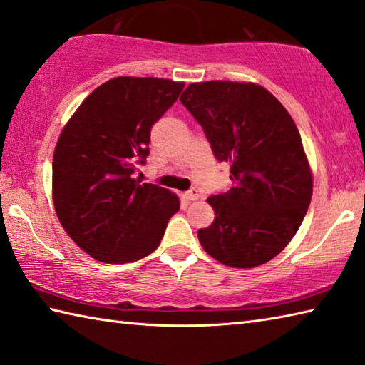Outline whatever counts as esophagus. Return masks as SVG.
<instances>
[{
    "label": "esophagus",
    "instance_id": "obj_1",
    "mask_svg": "<svg viewBox=\"0 0 365 365\" xmlns=\"http://www.w3.org/2000/svg\"><path fill=\"white\" fill-rule=\"evenodd\" d=\"M182 197L185 198V200H190L192 202V200H197V198L200 197V195H198V190L197 189H190L187 192H184Z\"/></svg>",
    "mask_w": 365,
    "mask_h": 365
}]
</instances>
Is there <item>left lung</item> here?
<instances>
[{"label": "left lung", "instance_id": "1", "mask_svg": "<svg viewBox=\"0 0 365 365\" xmlns=\"http://www.w3.org/2000/svg\"><path fill=\"white\" fill-rule=\"evenodd\" d=\"M180 100L216 159L230 165L233 184L206 200L215 221L198 230L200 245L227 267L267 264L289 245L312 202L313 175L297 125L254 82H194Z\"/></svg>", "mask_w": 365, "mask_h": 365}]
</instances>
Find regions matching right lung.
I'll return each instance as SVG.
<instances>
[{
  "mask_svg": "<svg viewBox=\"0 0 365 365\" xmlns=\"http://www.w3.org/2000/svg\"><path fill=\"white\" fill-rule=\"evenodd\" d=\"M184 82L119 76L95 88L61 130L52 162V198L73 242L105 264L155 251L180 198L135 180L149 154L150 128Z\"/></svg>",
  "mask_w": 365,
  "mask_h": 365,
  "instance_id": "obj_1",
  "label": "right lung"
}]
</instances>
